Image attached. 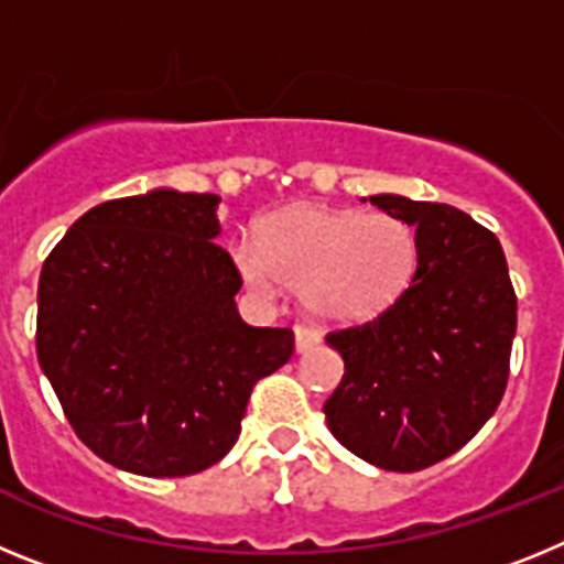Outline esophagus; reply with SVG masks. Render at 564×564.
Returning a JSON list of instances; mask_svg holds the SVG:
<instances>
[{
    "mask_svg": "<svg viewBox=\"0 0 564 564\" xmlns=\"http://www.w3.org/2000/svg\"><path fill=\"white\" fill-rule=\"evenodd\" d=\"M293 336H296V352L313 350V347L322 341V333L311 325H296L293 327Z\"/></svg>",
    "mask_w": 564,
    "mask_h": 564,
    "instance_id": "1",
    "label": "esophagus"
}]
</instances>
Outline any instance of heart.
I'll return each mask as SVG.
<instances>
[{
	"label": "heart",
	"mask_w": 564,
	"mask_h": 564,
	"mask_svg": "<svg viewBox=\"0 0 564 564\" xmlns=\"http://www.w3.org/2000/svg\"><path fill=\"white\" fill-rule=\"evenodd\" d=\"M231 259L259 296H276L285 282L313 316L361 322L410 285L417 234L392 214L299 206L268 217L262 239H234Z\"/></svg>",
	"instance_id": "heart-1"
}]
</instances>
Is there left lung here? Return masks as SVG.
Returning <instances> with one entry per match:
<instances>
[{"mask_svg":"<svg viewBox=\"0 0 564 564\" xmlns=\"http://www.w3.org/2000/svg\"><path fill=\"white\" fill-rule=\"evenodd\" d=\"M370 203L415 226L417 265L376 318L327 333L344 376L325 415L361 460L421 471L466 446L500 406L517 296L500 239L466 212L401 194Z\"/></svg>","mask_w":564,"mask_h":564,"instance_id":"8db88e82","label":"left lung"}]
</instances>
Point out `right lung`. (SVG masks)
<instances>
[{
  "instance_id": "obj_1",
  "label": "right lung",
  "mask_w": 564,
  "mask_h": 564,
  "mask_svg": "<svg viewBox=\"0 0 564 564\" xmlns=\"http://www.w3.org/2000/svg\"><path fill=\"white\" fill-rule=\"evenodd\" d=\"M217 194L154 188L89 208L39 276L36 356L69 426L101 460L186 477L231 452L259 378L293 330L251 327Z\"/></svg>"
}]
</instances>
